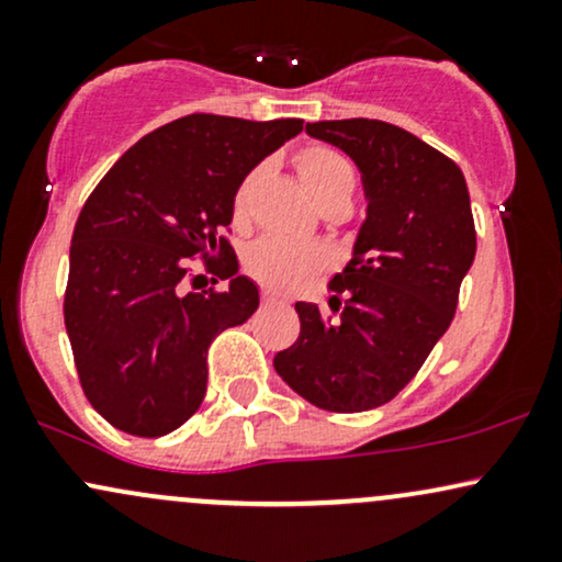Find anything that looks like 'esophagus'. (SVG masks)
I'll return each instance as SVG.
<instances>
[{
    "instance_id": "1",
    "label": "esophagus",
    "mask_w": 562,
    "mask_h": 562,
    "mask_svg": "<svg viewBox=\"0 0 562 562\" xmlns=\"http://www.w3.org/2000/svg\"><path fill=\"white\" fill-rule=\"evenodd\" d=\"M277 303H282L280 295L269 293V290H261V306H277Z\"/></svg>"
}]
</instances>
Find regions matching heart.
<instances>
[{
    "mask_svg": "<svg viewBox=\"0 0 562 562\" xmlns=\"http://www.w3.org/2000/svg\"><path fill=\"white\" fill-rule=\"evenodd\" d=\"M295 171H299L308 195L317 200V205L330 203V200H351L353 187H357L351 164L338 150L325 145H308L299 150ZM256 179H259V171H250L240 187H237L235 214H243L245 205H248ZM243 263L245 272L254 277V280H259L261 285L272 290H290L301 285L314 269H319L322 256L317 248L267 235L248 245Z\"/></svg>",
    "mask_w": 562,
    "mask_h": 562,
    "instance_id": "heart-1",
    "label": "heart"
}]
</instances>
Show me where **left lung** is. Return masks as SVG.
<instances>
[{"mask_svg":"<svg viewBox=\"0 0 562 562\" xmlns=\"http://www.w3.org/2000/svg\"><path fill=\"white\" fill-rule=\"evenodd\" d=\"M306 132L359 166L370 205L353 259L327 285L335 317L295 303L299 340L274 370L319 409L367 412L417 375L454 319L475 259L468 184L454 160L385 121H317Z\"/></svg>","mask_w":562,"mask_h":562,"instance_id":"obj_1","label":"left lung"}]
</instances>
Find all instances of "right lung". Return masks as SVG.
<instances>
[{
	"mask_svg": "<svg viewBox=\"0 0 562 562\" xmlns=\"http://www.w3.org/2000/svg\"><path fill=\"white\" fill-rule=\"evenodd\" d=\"M301 128L184 115L128 147L87 198L63 314L83 396L113 428L158 438L198 412L211 340L259 308L227 240L235 192ZM195 262L231 288L195 294Z\"/></svg>",
	"mask_w": 562,
	"mask_h": 562,
	"instance_id": "add662e5",
	"label": "right lung"
}]
</instances>
